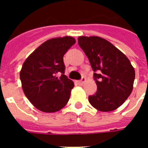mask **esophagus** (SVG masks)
Here are the masks:
<instances>
[{"mask_svg":"<svg viewBox=\"0 0 148 148\" xmlns=\"http://www.w3.org/2000/svg\"><path fill=\"white\" fill-rule=\"evenodd\" d=\"M85 82H86V78H85V77H82L80 81H77V83L79 84V85H82V84H84Z\"/></svg>","mask_w":148,"mask_h":148,"instance_id":"obj_1","label":"esophagus"}]
</instances>
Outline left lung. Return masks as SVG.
<instances>
[{"label":"left lung","instance_id":"8db88e82","mask_svg":"<svg viewBox=\"0 0 148 148\" xmlns=\"http://www.w3.org/2000/svg\"><path fill=\"white\" fill-rule=\"evenodd\" d=\"M78 44L94 71L97 90L89 96L90 105L101 112L119 108L132 91L135 70L124 53L98 36H79Z\"/></svg>","mask_w":148,"mask_h":148}]
</instances>
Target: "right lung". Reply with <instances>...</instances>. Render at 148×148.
Instances as JSON below:
<instances>
[{"label": "right lung", "instance_id": "right-lung-1", "mask_svg": "<svg viewBox=\"0 0 148 148\" xmlns=\"http://www.w3.org/2000/svg\"><path fill=\"white\" fill-rule=\"evenodd\" d=\"M75 42L72 36L48 39L24 61L20 73L22 89L40 111L55 112L67 104L74 84L64 74L63 56Z\"/></svg>", "mask_w": 148, "mask_h": 148}]
</instances>
